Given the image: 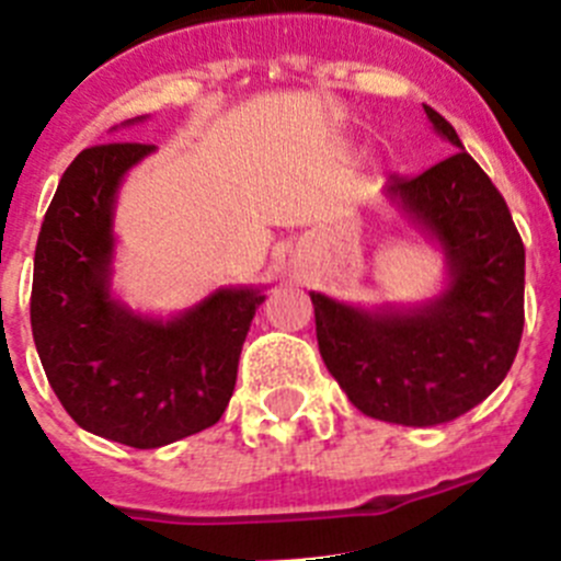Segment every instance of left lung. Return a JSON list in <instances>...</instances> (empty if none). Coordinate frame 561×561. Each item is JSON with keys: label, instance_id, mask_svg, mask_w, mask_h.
<instances>
[{"label": "left lung", "instance_id": "obj_1", "mask_svg": "<svg viewBox=\"0 0 561 561\" xmlns=\"http://www.w3.org/2000/svg\"><path fill=\"white\" fill-rule=\"evenodd\" d=\"M425 114L460 150L416 178L391 175L389 194L442 243L444 296L411 312H364L312 293L320 356L347 400L408 427L447 425L480 405L524 334L526 252L507 203L453 125Z\"/></svg>", "mask_w": 561, "mask_h": 561}]
</instances>
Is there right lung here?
<instances>
[{
  "label": "right lung",
  "instance_id": "obj_1",
  "mask_svg": "<svg viewBox=\"0 0 561 561\" xmlns=\"http://www.w3.org/2000/svg\"><path fill=\"white\" fill-rule=\"evenodd\" d=\"M153 145L108 142L70 161L43 219L32 336L76 425L156 449L214 427L230 402L260 290H216L186 314L150 320L108 296L119 181Z\"/></svg>",
  "mask_w": 561,
  "mask_h": 561
}]
</instances>
